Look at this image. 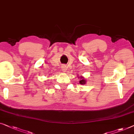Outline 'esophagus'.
Masks as SVG:
<instances>
[{"instance_id": "esophagus-1", "label": "esophagus", "mask_w": 134, "mask_h": 134, "mask_svg": "<svg viewBox=\"0 0 134 134\" xmlns=\"http://www.w3.org/2000/svg\"><path fill=\"white\" fill-rule=\"evenodd\" d=\"M61 69H62V70H63V71H66V70H67L66 65H64V64H63L61 65Z\"/></svg>"}]
</instances>
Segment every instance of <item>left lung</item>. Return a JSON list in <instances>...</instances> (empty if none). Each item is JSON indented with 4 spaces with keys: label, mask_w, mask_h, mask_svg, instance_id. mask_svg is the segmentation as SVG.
Masks as SVG:
<instances>
[{
    "label": "left lung",
    "mask_w": 134,
    "mask_h": 134,
    "mask_svg": "<svg viewBox=\"0 0 134 134\" xmlns=\"http://www.w3.org/2000/svg\"><path fill=\"white\" fill-rule=\"evenodd\" d=\"M80 84H85V81H84V80H80Z\"/></svg>",
    "instance_id": "obj_1"
}]
</instances>
